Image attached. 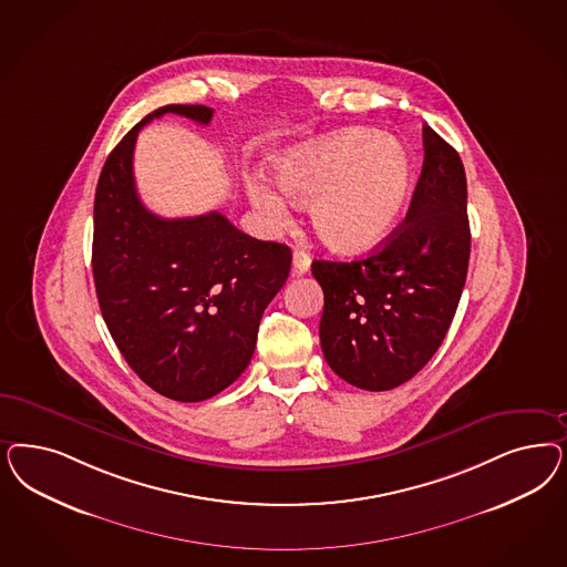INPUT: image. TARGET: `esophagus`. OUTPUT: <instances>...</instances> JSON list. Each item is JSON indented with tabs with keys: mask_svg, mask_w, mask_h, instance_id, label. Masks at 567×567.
Returning a JSON list of instances; mask_svg holds the SVG:
<instances>
[{
	"mask_svg": "<svg viewBox=\"0 0 567 567\" xmlns=\"http://www.w3.org/2000/svg\"><path fill=\"white\" fill-rule=\"evenodd\" d=\"M292 265L296 274H309V269H311V256L307 255L305 250H296L292 256Z\"/></svg>",
	"mask_w": 567,
	"mask_h": 567,
	"instance_id": "1",
	"label": "esophagus"
}]
</instances>
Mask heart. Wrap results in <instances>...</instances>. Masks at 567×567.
I'll return each instance as SVG.
<instances>
[{"label":"heart","mask_w":567,"mask_h":567,"mask_svg":"<svg viewBox=\"0 0 567 567\" xmlns=\"http://www.w3.org/2000/svg\"><path fill=\"white\" fill-rule=\"evenodd\" d=\"M279 189L309 204L312 229L342 255H365L399 227L411 198V161L392 137L365 131L329 135L277 158ZM256 208L274 223L286 219V204L262 182L248 185Z\"/></svg>","instance_id":"1"}]
</instances>
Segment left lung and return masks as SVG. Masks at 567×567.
Returning a JSON list of instances; mask_svg holds the SVG:
<instances>
[{
    "mask_svg": "<svg viewBox=\"0 0 567 567\" xmlns=\"http://www.w3.org/2000/svg\"><path fill=\"white\" fill-rule=\"evenodd\" d=\"M423 166L406 219L359 260H312L326 305L319 338L348 384L382 392L409 382L453 323L470 265L467 179L457 150L423 125Z\"/></svg>",
    "mask_w": 567,
    "mask_h": 567,
    "instance_id": "1",
    "label": "left lung"
}]
</instances>
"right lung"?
Listing matches in <instances>:
<instances>
[{"label":"right lung","mask_w":567,"mask_h":567,"mask_svg":"<svg viewBox=\"0 0 567 567\" xmlns=\"http://www.w3.org/2000/svg\"><path fill=\"white\" fill-rule=\"evenodd\" d=\"M166 112L200 125L213 118L208 106L168 104L110 152L93 202V281L110 336L142 382L166 399L200 402L250 363L292 250L246 236L217 210L185 219L147 210L133 150L140 128Z\"/></svg>","instance_id":"add662e5"}]
</instances>
